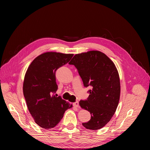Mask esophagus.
Returning a JSON list of instances; mask_svg holds the SVG:
<instances>
[{"instance_id": "obj_1", "label": "esophagus", "mask_w": 150, "mask_h": 150, "mask_svg": "<svg viewBox=\"0 0 150 150\" xmlns=\"http://www.w3.org/2000/svg\"><path fill=\"white\" fill-rule=\"evenodd\" d=\"M73 106L76 108H79V103L78 101H76L73 103Z\"/></svg>"}]
</instances>
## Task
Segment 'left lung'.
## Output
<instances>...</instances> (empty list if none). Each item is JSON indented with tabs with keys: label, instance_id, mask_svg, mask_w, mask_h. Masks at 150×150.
<instances>
[{
	"label": "left lung",
	"instance_id": "obj_1",
	"mask_svg": "<svg viewBox=\"0 0 150 150\" xmlns=\"http://www.w3.org/2000/svg\"><path fill=\"white\" fill-rule=\"evenodd\" d=\"M69 64L78 69L84 87H92L88 99L79 101L91 116L83 126L91 130L102 128L114 115L120 101V81L114 62L105 54L91 51L76 54Z\"/></svg>",
	"mask_w": 150,
	"mask_h": 150
}]
</instances>
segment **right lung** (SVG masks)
<instances>
[{"label": "right lung", "mask_w": 150, "mask_h": 150, "mask_svg": "<svg viewBox=\"0 0 150 150\" xmlns=\"http://www.w3.org/2000/svg\"><path fill=\"white\" fill-rule=\"evenodd\" d=\"M72 54L47 52L35 58L25 74L23 93L30 115L35 123L44 129L55 127L65 111L72 107L61 96L57 90L56 71L69 62Z\"/></svg>", "instance_id": "add662e5"}]
</instances>
